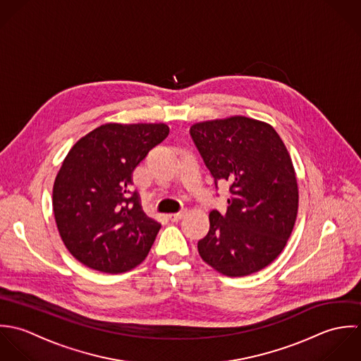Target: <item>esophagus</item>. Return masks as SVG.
<instances>
[{
	"label": "esophagus",
	"instance_id": "esophagus-1",
	"mask_svg": "<svg viewBox=\"0 0 361 361\" xmlns=\"http://www.w3.org/2000/svg\"><path fill=\"white\" fill-rule=\"evenodd\" d=\"M183 216H184V212H178V214H170L169 219H170L171 221H178Z\"/></svg>",
	"mask_w": 361,
	"mask_h": 361
}]
</instances>
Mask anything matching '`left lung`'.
Returning <instances> with one entry per match:
<instances>
[{"label": "left lung", "mask_w": 361, "mask_h": 361, "mask_svg": "<svg viewBox=\"0 0 361 361\" xmlns=\"http://www.w3.org/2000/svg\"><path fill=\"white\" fill-rule=\"evenodd\" d=\"M215 185L230 183L227 211L209 214L201 258L226 276H247L268 267L293 231L298 188L288 149L267 123L234 116L190 128Z\"/></svg>", "instance_id": "left-lung-1"}]
</instances>
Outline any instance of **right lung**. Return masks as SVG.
Instances as JSON below:
<instances>
[{
    "instance_id": "add662e5",
    "label": "right lung",
    "mask_w": 361,
    "mask_h": 361,
    "mask_svg": "<svg viewBox=\"0 0 361 361\" xmlns=\"http://www.w3.org/2000/svg\"><path fill=\"white\" fill-rule=\"evenodd\" d=\"M169 135L166 124H104L73 145L56 177L53 211L73 257L123 274L140 265L160 230L131 191L133 173Z\"/></svg>"
}]
</instances>
